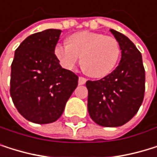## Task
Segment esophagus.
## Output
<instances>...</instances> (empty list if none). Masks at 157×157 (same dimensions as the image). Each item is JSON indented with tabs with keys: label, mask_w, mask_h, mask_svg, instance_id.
Wrapping results in <instances>:
<instances>
[{
	"label": "esophagus",
	"mask_w": 157,
	"mask_h": 157,
	"mask_svg": "<svg viewBox=\"0 0 157 157\" xmlns=\"http://www.w3.org/2000/svg\"><path fill=\"white\" fill-rule=\"evenodd\" d=\"M85 83H86V78H83V77H79V78H78V84H79V85H83V84H85Z\"/></svg>",
	"instance_id": "34e87169"
}]
</instances>
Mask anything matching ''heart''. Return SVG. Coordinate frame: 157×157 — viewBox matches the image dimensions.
Segmentation results:
<instances>
[{"instance_id":"heart-1","label":"heart","mask_w":157,"mask_h":157,"mask_svg":"<svg viewBox=\"0 0 157 157\" xmlns=\"http://www.w3.org/2000/svg\"><path fill=\"white\" fill-rule=\"evenodd\" d=\"M69 44H57L54 54L66 69H73L81 57V66L93 78H103L115 67L120 56L118 41L104 34L79 32L70 35Z\"/></svg>"}]
</instances>
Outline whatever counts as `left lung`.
Here are the masks:
<instances>
[{
    "instance_id": "1",
    "label": "left lung",
    "mask_w": 157,
    "mask_h": 157,
    "mask_svg": "<svg viewBox=\"0 0 157 157\" xmlns=\"http://www.w3.org/2000/svg\"><path fill=\"white\" fill-rule=\"evenodd\" d=\"M122 50L114 71L99 80H88V111L101 126H121L138 112L144 97L145 70L141 53L128 37L110 29Z\"/></svg>"
}]
</instances>
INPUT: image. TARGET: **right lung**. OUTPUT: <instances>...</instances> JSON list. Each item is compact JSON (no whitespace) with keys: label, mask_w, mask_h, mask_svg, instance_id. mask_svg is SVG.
<instances>
[{"label":"right lung","mask_w":157,"mask_h":157,"mask_svg":"<svg viewBox=\"0 0 157 157\" xmlns=\"http://www.w3.org/2000/svg\"><path fill=\"white\" fill-rule=\"evenodd\" d=\"M61 33L48 29L33 33L15 51L10 94L18 112L32 123L57 121L78 86V77L63 68L54 54Z\"/></svg>","instance_id":"1"}]
</instances>
